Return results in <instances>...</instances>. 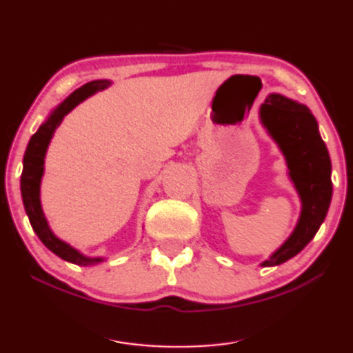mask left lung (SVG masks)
<instances>
[{"mask_svg":"<svg viewBox=\"0 0 353 353\" xmlns=\"http://www.w3.org/2000/svg\"><path fill=\"white\" fill-rule=\"evenodd\" d=\"M261 121L281 148L302 201L294 232L270 259L262 262L272 267L304 250L323 224L332 195L331 160L315 117L305 105L281 94H270L261 107Z\"/></svg>","mask_w":353,"mask_h":353,"instance_id":"8db88e82","label":"left lung"}]
</instances>
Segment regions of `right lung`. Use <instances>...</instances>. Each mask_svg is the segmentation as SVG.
Returning a JSON list of instances; mask_svg holds the SVG:
<instances>
[{
    "label": "right lung",
    "mask_w": 353,
    "mask_h": 353,
    "mask_svg": "<svg viewBox=\"0 0 353 353\" xmlns=\"http://www.w3.org/2000/svg\"><path fill=\"white\" fill-rule=\"evenodd\" d=\"M107 79H97V81L86 83L77 91H73L56 110H54L46 121L43 123L37 132L33 134L30 139L26 155H23V170L21 176V192H22V200L23 206H26L27 216L30 219L32 228L37 233L39 240L43 241V245L51 250L54 254L61 257V259L72 262L77 265H92L96 262H101L102 259H92V257L83 256L81 252L73 250L70 245L63 243L62 240L54 235L51 228L48 225L46 217L43 214L41 203H39V183H41L43 171H44V155H46L48 145L51 142V137L56 129L61 125L63 117L68 112H72L79 102H83L84 99L92 96L94 92L102 91L108 86Z\"/></svg>",
    "instance_id": "add662e5"
}]
</instances>
